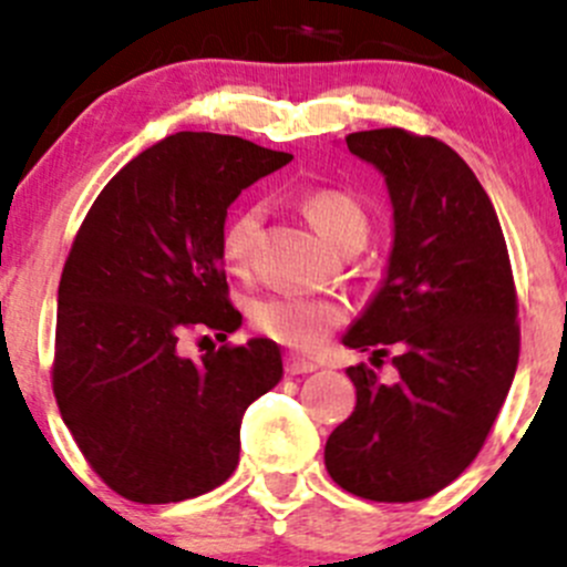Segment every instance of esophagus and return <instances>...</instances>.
<instances>
[{
    "label": "esophagus",
    "instance_id": "esophagus-1",
    "mask_svg": "<svg viewBox=\"0 0 567 567\" xmlns=\"http://www.w3.org/2000/svg\"><path fill=\"white\" fill-rule=\"evenodd\" d=\"M316 368H318L316 362L301 360V357H288V360H285V371H288L290 377H299V373H312Z\"/></svg>",
    "mask_w": 567,
    "mask_h": 567
}]
</instances>
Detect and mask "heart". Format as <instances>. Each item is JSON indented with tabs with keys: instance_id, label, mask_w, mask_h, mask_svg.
<instances>
[{
	"instance_id": "b5f03b06",
	"label": "heart",
	"mask_w": 567,
	"mask_h": 567,
	"mask_svg": "<svg viewBox=\"0 0 567 567\" xmlns=\"http://www.w3.org/2000/svg\"><path fill=\"white\" fill-rule=\"evenodd\" d=\"M305 213L329 246H343L349 238H365L368 218L362 207L343 190H316L305 199ZM262 207H244L221 229V260L229 271H244L251 260ZM251 323L271 340L290 349H316L343 321V307L318 296H262L249 310Z\"/></svg>"
}]
</instances>
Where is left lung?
I'll list each match as a JSON object with an SVG mask.
<instances>
[{
  "mask_svg": "<svg viewBox=\"0 0 567 567\" xmlns=\"http://www.w3.org/2000/svg\"><path fill=\"white\" fill-rule=\"evenodd\" d=\"M346 146L388 185V266L343 346H395L399 379L351 365L357 406L329 435L323 463L343 491L417 502L480 454L518 368V305L502 224L468 163L435 137L351 132Z\"/></svg>",
  "mask_w": 567,
  "mask_h": 567,
  "instance_id": "1",
  "label": "left lung"
}]
</instances>
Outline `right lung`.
<instances>
[{
    "label": "right lung",
    "mask_w": 567,
    "mask_h": 567,
    "mask_svg": "<svg viewBox=\"0 0 567 567\" xmlns=\"http://www.w3.org/2000/svg\"><path fill=\"white\" fill-rule=\"evenodd\" d=\"M290 161L235 135L174 132L104 185L76 233L58 288L54 399L91 468L130 502L224 485L246 406L282 379L268 338L202 360L179 354V338L240 329L218 246L227 210Z\"/></svg>",
    "instance_id": "obj_1"
}]
</instances>
